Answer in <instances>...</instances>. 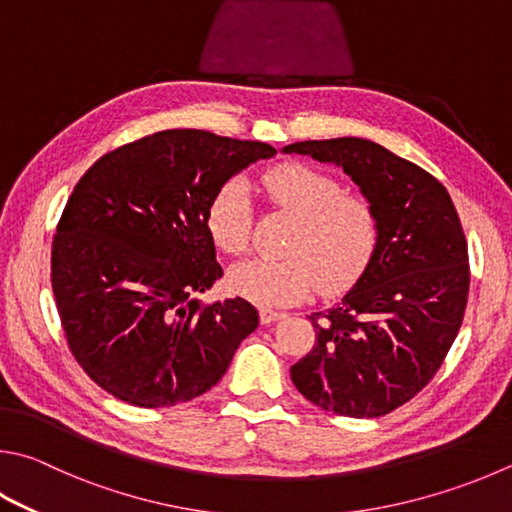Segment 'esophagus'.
Here are the masks:
<instances>
[{
  "label": "esophagus",
  "mask_w": 512,
  "mask_h": 512,
  "mask_svg": "<svg viewBox=\"0 0 512 512\" xmlns=\"http://www.w3.org/2000/svg\"><path fill=\"white\" fill-rule=\"evenodd\" d=\"M284 313H277V311H271V309H259V322L262 324H275L277 320H282Z\"/></svg>",
  "instance_id": "34e87169"
}]
</instances>
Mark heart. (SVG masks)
<instances>
[{"mask_svg":"<svg viewBox=\"0 0 512 512\" xmlns=\"http://www.w3.org/2000/svg\"><path fill=\"white\" fill-rule=\"evenodd\" d=\"M277 206L297 221L286 239L284 257H250L230 268L228 288L259 306H286L304 300L318 286L336 293L365 271L378 241L371 203L349 197L333 176L306 165H280L264 176ZM208 232L224 253H244L250 241V190L230 179L212 197Z\"/></svg>","mask_w":512,"mask_h":512,"instance_id":"1","label":"heart"}]
</instances>
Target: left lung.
<instances>
[{
  "instance_id": "obj_1",
  "label": "left lung",
  "mask_w": 512,
  "mask_h": 512,
  "mask_svg": "<svg viewBox=\"0 0 512 512\" xmlns=\"http://www.w3.org/2000/svg\"><path fill=\"white\" fill-rule=\"evenodd\" d=\"M340 167L378 219L365 271L329 311L311 313L315 345L291 367L322 410L376 418L430 383L457 338L468 302V244L448 190L367 138L282 147Z\"/></svg>"
}]
</instances>
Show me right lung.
<instances>
[{"label": "right lung", "mask_w": 512, "mask_h": 512, "mask_svg": "<svg viewBox=\"0 0 512 512\" xmlns=\"http://www.w3.org/2000/svg\"><path fill=\"white\" fill-rule=\"evenodd\" d=\"M275 147L167 129L89 167L62 212L51 284L71 353L136 407L206 394L259 324L250 302L201 306L217 262L206 215L219 188Z\"/></svg>", "instance_id": "right-lung-1"}]
</instances>
